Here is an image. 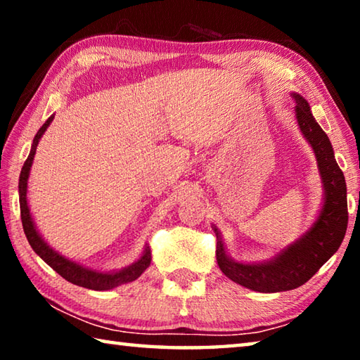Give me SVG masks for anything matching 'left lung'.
Segmentation results:
<instances>
[{
	"mask_svg": "<svg viewBox=\"0 0 360 360\" xmlns=\"http://www.w3.org/2000/svg\"><path fill=\"white\" fill-rule=\"evenodd\" d=\"M295 100V119L303 138L311 146L318 162L322 182V206L318 217L300 238L285 246L275 257L245 264L227 254L221 231L212 225L217 236L216 259L222 273L231 281L255 292H283L300 288L338 251L348 227L346 182L333 148L326 131L313 117L311 108L302 95L292 94Z\"/></svg>",
	"mask_w": 360,
	"mask_h": 360,
	"instance_id": "1",
	"label": "left lung"
}]
</instances>
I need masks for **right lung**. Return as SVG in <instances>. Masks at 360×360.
Here are the masks:
<instances>
[{
	"mask_svg": "<svg viewBox=\"0 0 360 360\" xmlns=\"http://www.w3.org/2000/svg\"><path fill=\"white\" fill-rule=\"evenodd\" d=\"M53 120V115H51L46 120V124L41 127L36 133V136L33 139L32 144V150H30L28 158L23 163L22 172H20V178H19V202H20V217H22V225H23V231H25L27 240L30 243V246L33 248V251L39 255V257L46 262L49 266H52L60 276L65 278L66 281H70L76 285H81V288H87L92 290H109L117 288L120 284H127L138 279L143 275L146 268L150 265V249L149 246H144V251L136 262H133L131 265L120 268V270H112V271H100V270H94V268L84 266L79 262L66 259L65 255L57 252L56 249L51 248L42 238V235L36 229V224L33 221L32 212H30V206H28V178H30V172H32V165L34 160V154H36V148H38L41 136L44 135V131L47 130V127L51 125V122Z\"/></svg>",
	"mask_w": 360,
	"mask_h": 360,
	"instance_id": "1",
	"label": "right lung"
}]
</instances>
